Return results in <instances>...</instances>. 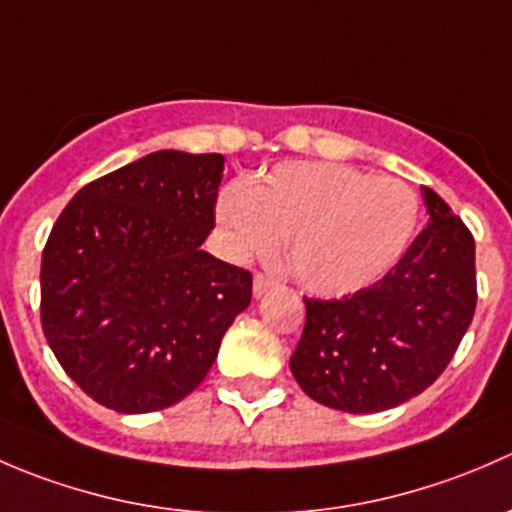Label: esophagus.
<instances>
[{
    "instance_id": "obj_1",
    "label": "esophagus",
    "mask_w": 512,
    "mask_h": 512,
    "mask_svg": "<svg viewBox=\"0 0 512 512\" xmlns=\"http://www.w3.org/2000/svg\"><path fill=\"white\" fill-rule=\"evenodd\" d=\"M272 285H275V280L267 275H262V272H257L255 280H252V292H255V297H262L265 292H270Z\"/></svg>"
}]
</instances>
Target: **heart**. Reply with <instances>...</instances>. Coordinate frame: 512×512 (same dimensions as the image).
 Returning <instances> with one entry per match:
<instances>
[{
	"label": "heart",
	"instance_id": "b5f03b06",
	"mask_svg": "<svg viewBox=\"0 0 512 512\" xmlns=\"http://www.w3.org/2000/svg\"><path fill=\"white\" fill-rule=\"evenodd\" d=\"M215 213L235 260L275 255L289 235L294 277L342 297L379 282L404 257L418 198L404 180L352 165L280 163L223 188Z\"/></svg>",
	"mask_w": 512,
	"mask_h": 512
}]
</instances>
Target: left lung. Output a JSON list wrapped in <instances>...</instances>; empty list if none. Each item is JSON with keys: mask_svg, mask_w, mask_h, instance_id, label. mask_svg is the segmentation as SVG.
I'll return each mask as SVG.
<instances>
[{"mask_svg": "<svg viewBox=\"0 0 512 512\" xmlns=\"http://www.w3.org/2000/svg\"><path fill=\"white\" fill-rule=\"evenodd\" d=\"M428 225L371 287L342 299H307L302 339L289 359L309 399L376 414L426 391L456 354L476 312L471 230L423 185Z\"/></svg>", "mask_w": 512, "mask_h": 512, "instance_id": "left-lung-1", "label": "left lung"}]
</instances>
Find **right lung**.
<instances>
[{"instance_id": "obj_1", "label": "right lung", "mask_w": 512, "mask_h": 512, "mask_svg": "<svg viewBox=\"0 0 512 512\" xmlns=\"http://www.w3.org/2000/svg\"><path fill=\"white\" fill-rule=\"evenodd\" d=\"M220 153L156 151L84 185L41 255V329L84 394L121 414L168 409L208 376L252 275L200 250Z\"/></svg>"}]
</instances>
